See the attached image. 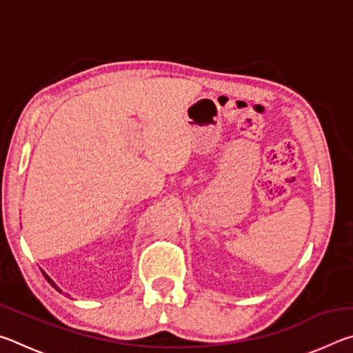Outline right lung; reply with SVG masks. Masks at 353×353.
<instances>
[{
  "instance_id": "1",
  "label": "right lung",
  "mask_w": 353,
  "mask_h": 353,
  "mask_svg": "<svg viewBox=\"0 0 353 353\" xmlns=\"http://www.w3.org/2000/svg\"><path fill=\"white\" fill-rule=\"evenodd\" d=\"M41 272H43V271H41ZM43 276H45V279L48 280V283H50V285L52 286V288H56L57 291H61V290H59V286H57V285H56L54 282H52V280H51V277H50V276H48V274H46V272H43ZM61 292H62V291H61Z\"/></svg>"
}]
</instances>
